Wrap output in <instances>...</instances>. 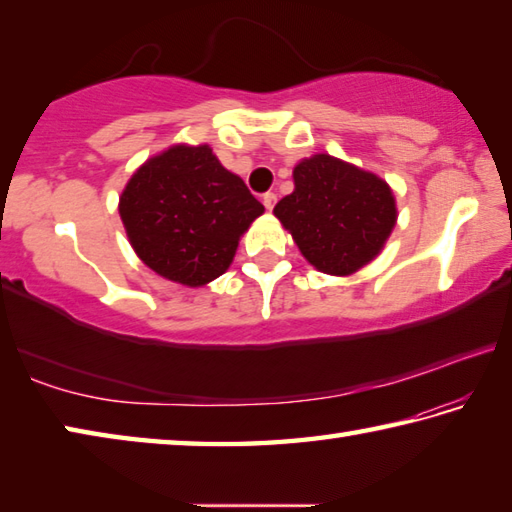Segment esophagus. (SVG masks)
<instances>
[{"label":"esophagus","mask_w":512,"mask_h":512,"mask_svg":"<svg viewBox=\"0 0 512 512\" xmlns=\"http://www.w3.org/2000/svg\"><path fill=\"white\" fill-rule=\"evenodd\" d=\"M275 201H277V196H275L273 192H266V194L262 196V203H264V207H266V210H273V205H275Z\"/></svg>","instance_id":"34e87169"}]
</instances>
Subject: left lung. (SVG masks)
I'll return each mask as SVG.
<instances>
[{"label": "left lung", "mask_w": 512, "mask_h": 512, "mask_svg": "<svg viewBox=\"0 0 512 512\" xmlns=\"http://www.w3.org/2000/svg\"><path fill=\"white\" fill-rule=\"evenodd\" d=\"M293 185L273 214L316 271L352 275L381 253L397 223L386 180L316 153L293 167Z\"/></svg>", "instance_id": "1"}]
</instances>
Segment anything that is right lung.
Instances as JSON below:
<instances>
[{"label": "right lung", "instance_id": "1", "mask_svg": "<svg viewBox=\"0 0 512 512\" xmlns=\"http://www.w3.org/2000/svg\"><path fill=\"white\" fill-rule=\"evenodd\" d=\"M264 205L210 144H173L146 160L119 196V216L142 262L164 280L205 287L228 271Z\"/></svg>", "mask_w": 512, "mask_h": 512}]
</instances>
